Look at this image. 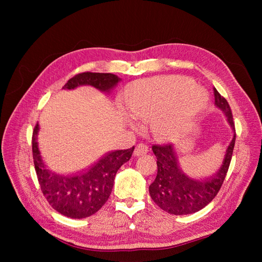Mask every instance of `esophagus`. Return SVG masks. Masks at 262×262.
I'll use <instances>...</instances> for the list:
<instances>
[{
  "mask_svg": "<svg viewBox=\"0 0 262 262\" xmlns=\"http://www.w3.org/2000/svg\"><path fill=\"white\" fill-rule=\"evenodd\" d=\"M149 150L148 146L144 143H140L136 146V149H134V155L136 156H141V155H144L146 154Z\"/></svg>",
  "mask_w": 262,
  "mask_h": 262,
  "instance_id": "34e87169",
  "label": "esophagus"
}]
</instances>
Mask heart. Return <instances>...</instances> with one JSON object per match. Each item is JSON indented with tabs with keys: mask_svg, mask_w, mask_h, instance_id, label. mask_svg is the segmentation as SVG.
Listing matches in <instances>:
<instances>
[{
	"mask_svg": "<svg viewBox=\"0 0 262 262\" xmlns=\"http://www.w3.org/2000/svg\"><path fill=\"white\" fill-rule=\"evenodd\" d=\"M182 91L185 93L181 94ZM207 102L208 94L203 87L184 76L145 78L133 82L125 92V105L131 117L150 120L149 129L160 140L184 133Z\"/></svg>",
	"mask_w": 262,
	"mask_h": 262,
	"instance_id": "obj_1",
	"label": "heart"
}]
</instances>
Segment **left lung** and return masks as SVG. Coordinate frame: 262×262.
I'll list each match as a JSON object with an SVG mask.
<instances>
[{"label": "left lung", "instance_id": "1", "mask_svg": "<svg viewBox=\"0 0 262 262\" xmlns=\"http://www.w3.org/2000/svg\"><path fill=\"white\" fill-rule=\"evenodd\" d=\"M215 105L223 112L234 129L233 139L227 146L223 163L212 176L198 178L189 170L172 144H153L157 158V175L148 190L150 198L162 210L175 215H186L203 209L216 196L223 185L235 146L236 133L232 109L227 100L213 89Z\"/></svg>", "mask_w": 262, "mask_h": 262}]
</instances>
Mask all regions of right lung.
Returning a JSON list of instances; mask_svg holds the SVG:
<instances>
[{
	"label": "right lung",
	"mask_w": 262,
	"mask_h": 262,
	"mask_svg": "<svg viewBox=\"0 0 262 262\" xmlns=\"http://www.w3.org/2000/svg\"><path fill=\"white\" fill-rule=\"evenodd\" d=\"M112 73L84 72L76 74L63 89L73 90L81 85H92L100 91H110L119 82ZM38 123L31 138L33 158L41 191L51 207L62 215L71 219H84L96 213L112 193L118 169L128 162L134 146L107 153L90 169L73 176H61L46 168L37 144Z\"/></svg>",
	"instance_id": "1"
}]
</instances>
